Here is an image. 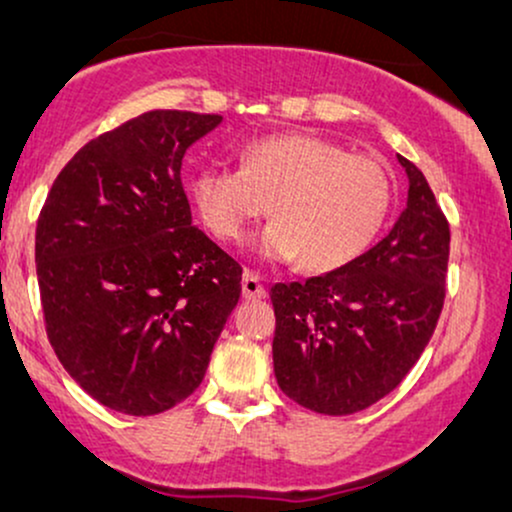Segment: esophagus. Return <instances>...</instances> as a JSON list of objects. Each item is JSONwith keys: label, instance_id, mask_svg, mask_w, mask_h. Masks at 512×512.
I'll return each instance as SVG.
<instances>
[{"label": "esophagus", "instance_id": "obj_1", "mask_svg": "<svg viewBox=\"0 0 512 512\" xmlns=\"http://www.w3.org/2000/svg\"><path fill=\"white\" fill-rule=\"evenodd\" d=\"M242 294H244V299H249V301L266 299L268 289H266V285H263L261 275L254 273V270H246L244 280H242Z\"/></svg>", "mask_w": 512, "mask_h": 512}]
</instances>
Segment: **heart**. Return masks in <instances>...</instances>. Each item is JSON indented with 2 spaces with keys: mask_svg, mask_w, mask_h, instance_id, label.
Wrapping results in <instances>:
<instances>
[{
  "mask_svg": "<svg viewBox=\"0 0 512 512\" xmlns=\"http://www.w3.org/2000/svg\"><path fill=\"white\" fill-rule=\"evenodd\" d=\"M199 218L218 239L239 242L268 211L275 220L254 239L266 261L301 256L308 270H334L380 235L394 201V175L370 154H349L315 135L249 142L242 168L208 163L189 185Z\"/></svg>",
  "mask_w": 512,
  "mask_h": 512,
  "instance_id": "heart-1",
  "label": "heart"
}]
</instances>
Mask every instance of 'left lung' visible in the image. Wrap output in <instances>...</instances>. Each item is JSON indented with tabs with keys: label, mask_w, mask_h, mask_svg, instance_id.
Wrapping results in <instances>:
<instances>
[{
	"label": "left lung",
	"mask_w": 512,
	"mask_h": 512,
	"mask_svg": "<svg viewBox=\"0 0 512 512\" xmlns=\"http://www.w3.org/2000/svg\"><path fill=\"white\" fill-rule=\"evenodd\" d=\"M389 235L346 266L270 289L280 389L323 415H351L399 387L430 344L446 296L451 232L418 166Z\"/></svg>",
	"instance_id": "left-lung-1"
}]
</instances>
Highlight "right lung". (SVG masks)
I'll return each instance as SVG.
<instances>
[{"mask_svg":"<svg viewBox=\"0 0 512 512\" xmlns=\"http://www.w3.org/2000/svg\"><path fill=\"white\" fill-rule=\"evenodd\" d=\"M223 116L147 111L87 142L54 180L35 263L47 334L92 399L128 415L204 380L242 268L192 225L182 159Z\"/></svg>","mask_w":512,"mask_h":512,"instance_id":"1","label":"right lung"}]
</instances>
